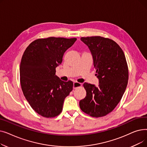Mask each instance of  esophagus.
Listing matches in <instances>:
<instances>
[{
	"label": "esophagus",
	"instance_id": "34e87169",
	"mask_svg": "<svg viewBox=\"0 0 147 147\" xmlns=\"http://www.w3.org/2000/svg\"><path fill=\"white\" fill-rule=\"evenodd\" d=\"M81 86H82V83H80L77 82H75L73 83V88L74 89L78 88Z\"/></svg>",
	"mask_w": 147,
	"mask_h": 147
}]
</instances>
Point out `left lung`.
Listing matches in <instances>:
<instances>
[{"instance_id": "1", "label": "left lung", "mask_w": 147, "mask_h": 147, "mask_svg": "<svg viewBox=\"0 0 147 147\" xmlns=\"http://www.w3.org/2000/svg\"><path fill=\"white\" fill-rule=\"evenodd\" d=\"M93 57L99 85L84 83L86 96L80 101L82 111L94 117L111 113L125 93L129 78L125 53L119 45L110 38L101 36L81 37Z\"/></svg>"}]
</instances>
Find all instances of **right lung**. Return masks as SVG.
<instances>
[{
  "mask_svg": "<svg viewBox=\"0 0 147 147\" xmlns=\"http://www.w3.org/2000/svg\"><path fill=\"white\" fill-rule=\"evenodd\" d=\"M76 40L54 37L38 38L23 53L20 67L21 89L32 109L44 117L59 115L65 98L73 90V82L60 80L55 73L64 52Z\"/></svg>",
  "mask_w": 147,
  "mask_h": 147,
  "instance_id": "1",
  "label": "right lung"
}]
</instances>
